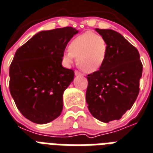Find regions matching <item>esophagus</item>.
Listing matches in <instances>:
<instances>
[{
  "instance_id": "obj_1",
  "label": "esophagus",
  "mask_w": 153,
  "mask_h": 153,
  "mask_svg": "<svg viewBox=\"0 0 153 153\" xmlns=\"http://www.w3.org/2000/svg\"><path fill=\"white\" fill-rule=\"evenodd\" d=\"M74 74H75L76 76H79V75L82 76V74L80 71H74Z\"/></svg>"
}]
</instances>
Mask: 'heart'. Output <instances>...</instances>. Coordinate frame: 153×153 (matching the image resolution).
I'll list each match as a JSON object with an SVG mask.
<instances>
[{
	"mask_svg": "<svg viewBox=\"0 0 153 153\" xmlns=\"http://www.w3.org/2000/svg\"><path fill=\"white\" fill-rule=\"evenodd\" d=\"M108 47L102 36L92 32L83 33L71 42L69 51L64 52L62 60L66 66H71L74 58H77L79 68L86 73H94L104 64Z\"/></svg>",
	"mask_w": 153,
	"mask_h": 153,
	"instance_id": "1",
	"label": "heart"
}]
</instances>
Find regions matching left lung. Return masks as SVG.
Segmentation results:
<instances>
[{"instance_id": "1", "label": "left lung", "mask_w": 153, "mask_h": 153, "mask_svg": "<svg viewBox=\"0 0 153 153\" xmlns=\"http://www.w3.org/2000/svg\"><path fill=\"white\" fill-rule=\"evenodd\" d=\"M95 30L108 43V54L102 67L87 75L86 100L95 119L109 123L120 120L134 104L143 66L137 49L120 33L112 30Z\"/></svg>"}]
</instances>
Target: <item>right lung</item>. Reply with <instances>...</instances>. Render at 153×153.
Returning a JSON list of instances; mask_svg holds the SVG:
<instances>
[{"label":"right lung","instance_id":"right-lung-1","mask_svg":"<svg viewBox=\"0 0 153 153\" xmlns=\"http://www.w3.org/2000/svg\"><path fill=\"white\" fill-rule=\"evenodd\" d=\"M78 33L72 27L41 31L15 53L9 67V90L29 120L44 124L61 115L63 92L74 76L73 70L62 65V55Z\"/></svg>","mask_w":153,"mask_h":153}]
</instances>
